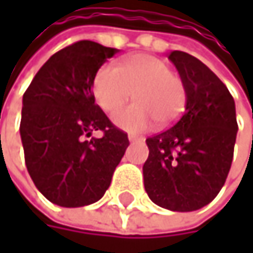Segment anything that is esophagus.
Masks as SVG:
<instances>
[{"label":"esophagus","mask_w":253,"mask_h":253,"mask_svg":"<svg viewBox=\"0 0 253 253\" xmlns=\"http://www.w3.org/2000/svg\"><path fill=\"white\" fill-rule=\"evenodd\" d=\"M128 140H130V142H140V140H143V139L139 137V136H134V134H128Z\"/></svg>","instance_id":"34e87169"}]
</instances>
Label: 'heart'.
<instances>
[{"mask_svg": "<svg viewBox=\"0 0 253 253\" xmlns=\"http://www.w3.org/2000/svg\"><path fill=\"white\" fill-rule=\"evenodd\" d=\"M92 92L104 111H114L130 98L136 102L113 114L117 127L140 133L151 128L155 120L161 126L174 123L186 107V87L170 66L148 54L127 57L119 66L105 64L93 77Z\"/></svg>", "mask_w": 253, "mask_h": 253, "instance_id": "1", "label": "heart"}]
</instances>
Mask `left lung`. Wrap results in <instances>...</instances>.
Here are the masks:
<instances>
[{
    "label": "left lung",
    "mask_w": 253,
    "mask_h": 253,
    "mask_svg": "<svg viewBox=\"0 0 253 253\" xmlns=\"http://www.w3.org/2000/svg\"><path fill=\"white\" fill-rule=\"evenodd\" d=\"M186 87L184 114L146 139L145 190L161 208L189 212L208 205L226 183L237 134L236 105L227 86L183 51L169 55Z\"/></svg>",
    "instance_id": "1"
}]
</instances>
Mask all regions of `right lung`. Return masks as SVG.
Returning <instances> with one entry per match:
<instances>
[{
  "instance_id": "add662e5",
  "label": "right lung",
  "mask_w": 253,
  "mask_h": 253,
  "mask_svg": "<svg viewBox=\"0 0 253 253\" xmlns=\"http://www.w3.org/2000/svg\"><path fill=\"white\" fill-rule=\"evenodd\" d=\"M92 41L55 52L23 95L20 136L27 171L52 204L77 208L99 201L110 187L128 139L95 104L92 83L117 54ZM101 129L102 138L90 137Z\"/></svg>"
}]
</instances>
